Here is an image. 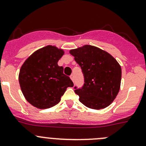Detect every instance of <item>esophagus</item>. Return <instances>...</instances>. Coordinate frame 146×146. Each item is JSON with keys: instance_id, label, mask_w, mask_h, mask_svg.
Wrapping results in <instances>:
<instances>
[{"instance_id": "obj_1", "label": "esophagus", "mask_w": 146, "mask_h": 146, "mask_svg": "<svg viewBox=\"0 0 146 146\" xmlns=\"http://www.w3.org/2000/svg\"><path fill=\"white\" fill-rule=\"evenodd\" d=\"M70 79H71L72 80H73V82H74V75L73 74H71L70 76Z\"/></svg>"}]
</instances>
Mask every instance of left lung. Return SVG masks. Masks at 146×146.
Wrapping results in <instances>:
<instances>
[{"instance_id": "obj_1", "label": "left lung", "mask_w": 146, "mask_h": 146, "mask_svg": "<svg viewBox=\"0 0 146 146\" xmlns=\"http://www.w3.org/2000/svg\"><path fill=\"white\" fill-rule=\"evenodd\" d=\"M70 54L84 76L83 86L74 88L79 101L93 110L110 105L118 94L121 80V68L117 60L107 51L91 45L70 50Z\"/></svg>"}]
</instances>
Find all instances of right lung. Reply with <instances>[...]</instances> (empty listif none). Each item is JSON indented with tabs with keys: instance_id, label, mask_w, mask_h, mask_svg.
<instances>
[{
	"instance_id": "add662e5",
	"label": "right lung",
	"mask_w": 146,
	"mask_h": 146,
	"mask_svg": "<svg viewBox=\"0 0 146 146\" xmlns=\"http://www.w3.org/2000/svg\"><path fill=\"white\" fill-rule=\"evenodd\" d=\"M64 54L62 49L46 46L34 52L24 62L19 73L21 90L28 102L39 109L58 104L73 82L64 73L58 61Z\"/></svg>"
}]
</instances>
